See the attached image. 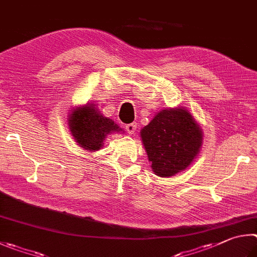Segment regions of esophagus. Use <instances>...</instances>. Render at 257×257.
I'll return each instance as SVG.
<instances>
[{
  "instance_id": "1",
  "label": "esophagus",
  "mask_w": 257,
  "mask_h": 257,
  "mask_svg": "<svg viewBox=\"0 0 257 257\" xmlns=\"http://www.w3.org/2000/svg\"><path fill=\"white\" fill-rule=\"evenodd\" d=\"M126 131H127L128 134H134L137 131V124L136 123H131V124H127L125 126Z\"/></svg>"
}]
</instances>
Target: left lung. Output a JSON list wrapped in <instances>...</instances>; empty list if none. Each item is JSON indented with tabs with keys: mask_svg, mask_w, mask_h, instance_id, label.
I'll return each mask as SVG.
<instances>
[{
	"mask_svg": "<svg viewBox=\"0 0 257 257\" xmlns=\"http://www.w3.org/2000/svg\"><path fill=\"white\" fill-rule=\"evenodd\" d=\"M140 137L157 176L184 172L200 154L203 131L186 108H165L141 130Z\"/></svg>",
	"mask_w": 257,
	"mask_h": 257,
	"instance_id": "left-lung-1",
	"label": "left lung"
}]
</instances>
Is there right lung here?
Returning <instances> with one entry per match:
<instances>
[{"instance_id":"right-lung-1","label":"right lung","mask_w":257,"mask_h":257,"mask_svg":"<svg viewBox=\"0 0 257 257\" xmlns=\"http://www.w3.org/2000/svg\"><path fill=\"white\" fill-rule=\"evenodd\" d=\"M67 125L78 146L89 152L100 150L109 134L124 133V130L109 117L103 116L92 102L73 108L67 116Z\"/></svg>"}]
</instances>
